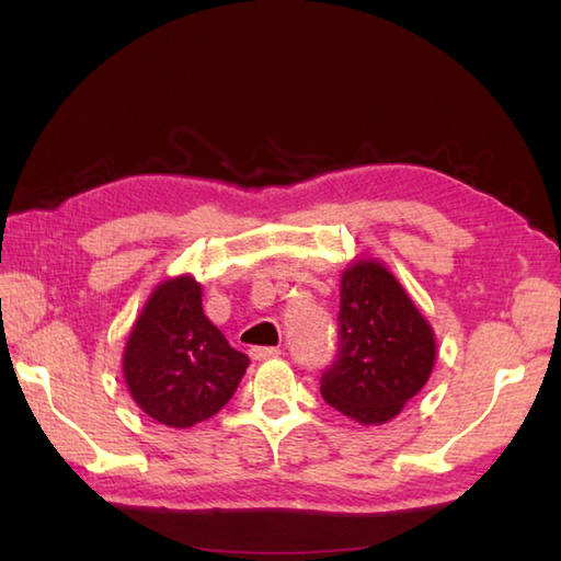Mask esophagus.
Here are the masks:
<instances>
[{
	"instance_id": "obj_1",
	"label": "esophagus",
	"mask_w": 561,
	"mask_h": 561,
	"mask_svg": "<svg viewBox=\"0 0 561 561\" xmlns=\"http://www.w3.org/2000/svg\"><path fill=\"white\" fill-rule=\"evenodd\" d=\"M282 352L277 347H253L250 350V356H253L255 362H267V359H277Z\"/></svg>"
}]
</instances>
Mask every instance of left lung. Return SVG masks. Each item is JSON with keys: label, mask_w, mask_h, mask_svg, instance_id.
Segmentation results:
<instances>
[{"label": "left lung", "mask_w": 561, "mask_h": 561, "mask_svg": "<svg viewBox=\"0 0 561 561\" xmlns=\"http://www.w3.org/2000/svg\"><path fill=\"white\" fill-rule=\"evenodd\" d=\"M436 364V335L383 262L356 255L340 279V350L320 378L323 400L362 426L402 412Z\"/></svg>", "instance_id": "obj_1"}]
</instances>
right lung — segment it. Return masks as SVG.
Returning a JSON list of instances; mask_svg holds the SVG:
<instances>
[{
  "instance_id": "obj_1",
  "label": "right lung",
  "mask_w": 561,
  "mask_h": 561,
  "mask_svg": "<svg viewBox=\"0 0 561 561\" xmlns=\"http://www.w3.org/2000/svg\"><path fill=\"white\" fill-rule=\"evenodd\" d=\"M248 364L202 311V284L190 272L157 284L123 350L129 396L153 422L171 428L217 414Z\"/></svg>"
}]
</instances>
